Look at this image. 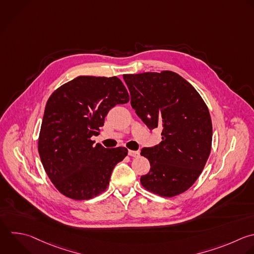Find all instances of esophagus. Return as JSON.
Returning a JSON list of instances; mask_svg holds the SVG:
<instances>
[{"mask_svg":"<svg viewBox=\"0 0 254 254\" xmlns=\"http://www.w3.org/2000/svg\"><path fill=\"white\" fill-rule=\"evenodd\" d=\"M128 154H129V156H131V157H138L139 155H140V152L139 151H133V150H129V152H128Z\"/></svg>","mask_w":254,"mask_h":254,"instance_id":"34e87169","label":"esophagus"}]
</instances>
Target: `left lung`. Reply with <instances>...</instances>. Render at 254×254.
<instances>
[{
	"label": "left lung",
	"mask_w": 254,
	"mask_h": 254,
	"mask_svg": "<svg viewBox=\"0 0 254 254\" xmlns=\"http://www.w3.org/2000/svg\"><path fill=\"white\" fill-rule=\"evenodd\" d=\"M123 78L136 114L150 129H162V141L141 152L151 166L141 185L161 196L183 193L197 180L210 154L212 124L205 102L190 83L170 70Z\"/></svg>",
	"instance_id": "8db88e82"
}]
</instances>
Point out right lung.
Here are the masks:
<instances>
[{
	"label": "right lung",
	"mask_w": 254,
	"mask_h": 254,
	"mask_svg": "<svg viewBox=\"0 0 254 254\" xmlns=\"http://www.w3.org/2000/svg\"><path fill=\"white\" fill-rule=\"evenodd\" d=\"M129 101L116 77L80 75L50 96L41 126L38 149L50 180L64 195L83 200L103 192L111 173L127 155L124 147L94 145L108 111Z\"/></svg>",
	"instance_id": "1"
}]
</instances>
